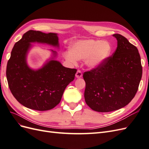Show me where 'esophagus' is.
<instances>
[{
  "instance_id": "34e87169",
  "label": "esophagus",
  "mask_w": 149,
  "mask_h": 149,
  "mask_svg": "<svg viewBox=\"0 0 149 149\" xmlns=\"http://www.w3.org/2000/svg\"><path fill=\"white\" fill-rule=\"evenodd\" d=\"M82 76H83V74H82L81 71L78 70L77 71V72H76V77L77 78H80L82 77Z\"/></svg>"
}]
</instances>
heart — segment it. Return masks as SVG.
<instances>
[{
    "label": "heart",
    "mask_w": 149,
    "mask_h": 149,
    "mask_svg": "<svg viewBox=\"0 0 149 149\" xmlns=\"http://www.w3.org/2000/svg\"><path fill=\"white\" fill-rule=\"evenodd\" d=\"M112 52L109 42L100 40H83L75 42L70 47V52L65 53V60L72 65L77 64V60H84L85 64L91 68L101 65Z\"/></svg>",
    "instance_id": "1"
}]
</instances>
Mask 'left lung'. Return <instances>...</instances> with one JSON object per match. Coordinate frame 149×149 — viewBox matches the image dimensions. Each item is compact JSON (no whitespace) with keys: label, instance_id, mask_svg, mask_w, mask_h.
I'll return each instance as SVG.
<instances>
[{"label":"left lung","instance_id":"8db88e82","mask_svg":"<svg viewBox=\"0 0 149 149\" xmlns=\"http://www.w3.org/2000/svg\"><path fill=\"white\" fill-rule=\"evenodd\" d=\"M118 47L99 67L83 73L84 100L91 109L111 112L124 107L137 91L142 75L136 47L120 34H114Z\"/></svg>","mask_w":149,"mask_h":149}]
</instances>
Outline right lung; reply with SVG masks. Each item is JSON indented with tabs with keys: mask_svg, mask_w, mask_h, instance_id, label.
<instances>
[{
	"mask_svg": "<svg viewBox=\"0 0 149 149\" xmlns=\"http://www.w3.org/2000/svg\"><path fill=\"white\" fill-rule=\"evenodd\" d=\"M47 43L58 47L56 33L29 30L13 46L7 65L6 76L13 96L21 104L31 109L47 111L60 103L68 85L74 79L76 69L50 60L38 70L31 69L26 58L30 43ZM54 55L56 52L53 51Z\"/></svg>",
	"mask_w": 149,
	"mask_h": 149,
	"instance_id": "1",
	"label": "right lung"
}]
</instances>
